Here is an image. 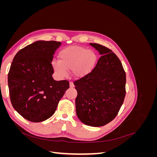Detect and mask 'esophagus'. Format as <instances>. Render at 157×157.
Masks as SVG:
<instances>
[{
    "mask_svg": "<svg viewBox=\"0 0 157 157\" xmlns=\"http://www.w3.org/2000/svg\"><path fill=\"white\" fill-rule=\"evenodd\" d=\"M69 86H70V88H73V87L75 86L73 82H69Z\"/></svg>",
    "mask_w": 157,
    "mask_h": 157,
    "instance_id": "34e87169",
    "label": "esophagus"
}]
</instances>
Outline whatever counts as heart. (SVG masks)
<instances>
[{"mask_svg": "<svg viewBox=\"0 0 157 157\" xmlns=\"http://www.w3.org/2000/svg\"><path fill=\"white\" fill-rule=\"evenodd\" d=\"M59 61L52 62V67L59 77L67 75V70H72L76 77L81 78L94 69L97 55L92 50L79 46H70L63 48L58 54Z\"/></svg>", "mask_w": 157, "mask_h": 157, "instance_id": "b5f03b06", "label": "heart"}]
</instances>
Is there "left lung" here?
<instances>
[{
	"instance_id": "obj_1",
	"label": "left lung",
	"mask_w": 157,
	"mask_h": 157,
	"mask_svg": "<svg viewBox=\"0 0 157 157\" xmlns=\"http://www.w3.org/2000/svg\"><path fill=\"white\" fill-rule=\"evenodd\" d=\"M100 55L91 73L74 82L76 113L84 124L99 127L112 121L126 95V73L117 55L105 46L90 43Z\"/></svg>"
}]
</instances>
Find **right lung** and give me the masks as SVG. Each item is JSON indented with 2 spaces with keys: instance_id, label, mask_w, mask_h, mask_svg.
<instances>
[{
  "instance_id": "add662e5",
  "label": "right lung",
  "mask_w": 157,
  "mask_h": 157,
  "mask_svg": "<svg viewBox=\"0 0 157 157\" xmlns=\"http://www.w3.org/2000/svg\"><path fill=\"white\" fill-rule=\"evenodd\" d=\"M61 42L38 40L14 56L8 75L14 109L25 119L42 122L54 115L60 99L69 88L67 80L56 81L52 61Z\"/></svg>"
}]
</instances>
